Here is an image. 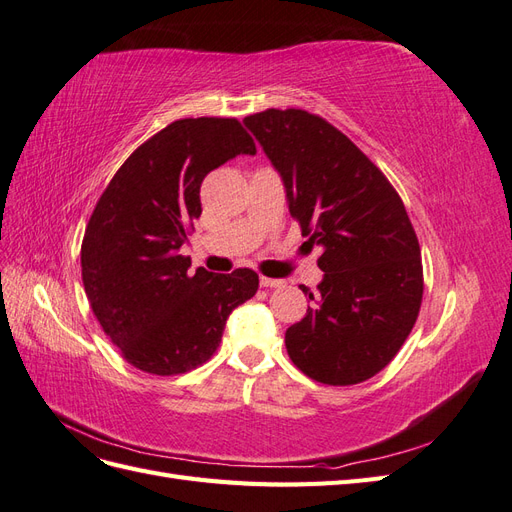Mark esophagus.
I'll return each instance as SVG.
<instances>
[{
    "label": "esophagus",
    "instance_id": "esophagus-1",
    "mask_svg": "<svg viewBox=\"0 0 512 512\" xmlns=\"http://www.w3.org/2000/svg\"><path fill=\"white\" fill-rule=\"evenodd\" d=\"M284 282L282 280H275V277H265V275H262L260 277V286L262 288H277V286H282Z\"/></svg>",
    "mask_w": 512,
    "mask_h": 512
}]
</instances>
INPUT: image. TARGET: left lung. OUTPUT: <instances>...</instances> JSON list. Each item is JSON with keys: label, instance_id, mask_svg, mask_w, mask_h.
Here are the masks:
<instances>
[{"label": "left lung", "instance_id": "left-lung-1", "mask_svg": "<svg viewBox=\"0 0 512 512\" xmlns=\"http://www.w3.org/2000/svg\"><path fill=\"white\" fill-rule=\"evenodd\" d=\"M243 123L282 175L303 237L322 247L316 301L286 331L305 376L359 384L389 365L423 301L421 247L404 203L382 170L327 119L267 108Z\"/></svg>", "mask_w": 512, "mask_h": 512}]
</instances>
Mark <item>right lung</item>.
Segmentation results:
<instances>
[{
    "label": "right lung",
    "mask_w": 512,
    "mask_h": 512,
    "mask_svg": "<svg viewBox=\"0 0 512 512\" xmlns=\"http://www.w3.org/2000/svg\"><path fill=\"white\" fill-rule=\"evenodd\" d=\"M256 145L237 119H179L153 134L106 185L81 245L83 286L123 359L153 376L209 361L230 312L258 290L252 269L228 275L179 254L200 218V183Z\"/></svg>",
    "instance_id": "add662e5"
}]
</instances>
